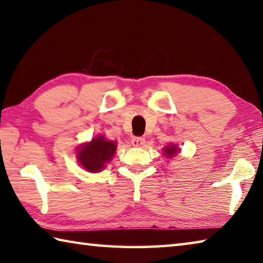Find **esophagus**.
Instances as JSON below:
<instances>
[{
  "mask_svg": "<svg viewBox=\"0 0 263 263\" xmlns=\"http://www.w3.org/2000/svg\"><path fill=\"white\" fill-rule=\"evenodd\" d=\"M131 143L133 147H142L143 145L146 143V139L145 138H138V137H135L131 140Z\"/></svg>",
  "mask_w": 263,
  "mask_h": 263,
  "instance_id": "obj_1",
  "label": "esophagus"
}]
</instances>
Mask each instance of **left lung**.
<instances>
[{
	"instance_id": "obj_1",
	"label": "left lung",
	"mask_w": 263,
	"mask_h": 263,
	"mask_svg": "<svg viewBox=\"0 0 263 263\" xmlns=\"http://www.w3.org/2000/svg\"><path fill=\"white\" fill-rule=\"evenodd\" d=\"M163 153L167 158H173L178 153H180V148L176 145V143H168L167 146L163 148Z\"/></svg>"
}]
</instances>
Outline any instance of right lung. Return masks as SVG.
I'll list each match as a JSON object with an SVG mask.
<instances>
[{"label": "right lung", "instance_id": "right-lung-1", "mask_svg": "<svg viewBox=\"0 0 263 263\" xmlns=\"http://www.w3.org/2000/svg\"><path fill=\"white\" fill-rule=\"evenodd\" d=\"M117 142L108 140L105 136H97L91 141L82 143L76 151V158L80 165L90 173L100 172L114 157Z\"/></svg>", "mask_w": 263, "mask_h": 263}]
</instances>
